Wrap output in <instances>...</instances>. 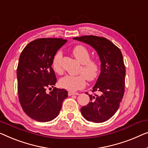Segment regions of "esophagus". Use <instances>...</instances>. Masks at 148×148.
Instances as JSON below:
<instances>
[{"instance_id":"1","label":"esophagus","mask_w":148,"mask_h":148,"mask_svg":"<svg viewBox=\"0 0 148 148\" xmlns=\"http://www.w3.org/2000/svg\"><path fill=\"white\" fill-rule=\"evenodd\" d=\"M78 93H76V92H68V96H72V95H78Z\"/></svg>"}]
</instances>
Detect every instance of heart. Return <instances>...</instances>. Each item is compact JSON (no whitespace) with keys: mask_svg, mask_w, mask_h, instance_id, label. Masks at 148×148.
<instances>
[{"mask_svg":"<svg viewBox=\"0 0 148 148\" xmlns=\"http://www.w3.org/2000/svg\"><path fill=\"white\" fill-rule=\"evenodd\" d=\"M72 54L82 63L79 70L82 74L77 76L66 75L60 79L59 86L68 91L75 92L84 88L86 79L90 82L95 80L100 72V64L95 59L90 58V52L84 46H75L72 49ZM62 56V52L59 50L53 56L52 67L53 70L57 74H60L62 72L61 64Z\"/></svg>","mask_w":148,"mask_h":148,"instance_id":"1","label":"heart"}]
</instances>
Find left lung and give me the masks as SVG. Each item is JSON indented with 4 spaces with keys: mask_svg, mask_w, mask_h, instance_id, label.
I'll return each instance as SVG.
<instances>
[{
    "mask_svg": "<svg viewBox=\"0 0 148 148\" xmlns=\"http://www.w3.org/2000/svg\"><path fill=\"white\" fill-rule=\"evenodd\" d=\"M73 39L92 46L100 57V74L92 90L94 94H88L91 102L80 111L88 121L103 122L115 114L124 94L125 68L122 52L104 37L88 35Z\"/></svg>",
    "mask_w": 148,
    "mask_h": 148,
    "instance_id": "1",
    "label": "left lung"
}]
</instances>
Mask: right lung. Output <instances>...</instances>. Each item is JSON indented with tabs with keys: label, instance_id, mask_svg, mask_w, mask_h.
I'll return each instance as SVG.
<instances>
[{
	"label": "right lung",
	"instance_id": "1",
	"mask_svg": "<svg viewBox=\"0 0 148 148\" xmlns=\"http://www.w3.org/2000/svg\"><path fill=\"white\" fill-rule=\"evenodd\" d=\"M66 41L51 38L34 40L20 55L16 71L19 102L27 116L38 122L56 118L68 97L65 89L54 87L49 94L45 92L57 81L52 68L53 56Z\"/></svg>",
	"mask_w": 148,
	"mask_h": 148
}]
</instances>
